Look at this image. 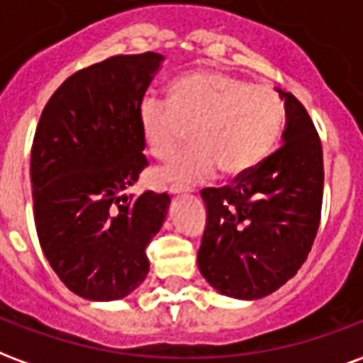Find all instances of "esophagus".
<instances>
[{"label": "esophagus", "mask_w": 363, "mask_h": 363, "mask_svg": "<svg viewBox=\"0 0 363 363\" xmlns=\"http://www.w3.org/2000/svg\"><path fill=\"white\" fill-rule=\"evenodd\" d=\"M170 193L172 195H185V193H187V189H184V187H178V185H172Z\"/></svg>", "instance_id": "34e87169"}]
</instances>
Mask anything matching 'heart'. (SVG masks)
I'll return each mask as SVG.
<instances>
[{
	"label": "heart",
	"instance_id": "obj_1",
	"mask_svg": "<svg viewBox=\"0 0 363 363\" xmlns=\"http://www.w3.org/2000/svg\"><path fill=\"white\" fill-rule=\"evenodd\" d=\"M284 104L269 86L220 71H193L170 84V102L145 98L139 106L143 139L152 156L168 158L191 129L193 147L156 168L162 184L189 187L216 168L240 178L271 155L284 127Z\"/></svg>",
	"mask_w": 363,
	"mask_h": 363
}]
</instances>
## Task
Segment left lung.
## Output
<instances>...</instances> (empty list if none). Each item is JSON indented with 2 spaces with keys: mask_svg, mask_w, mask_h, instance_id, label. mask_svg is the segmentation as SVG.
<instances>
[{
  "mask_svg": "<svg viewBox=\"0 0 363 363\" xmlns=\"http://www.w3.org/2000/svg\"><path fill=\"white\" fill-rule=\"evenodd\" d=\"M284 100L282 147L226 187H207L201 197L207 226L197 263L222 296L265 298L286 284L308 259L323 203V149L300 100Z\"/></svg>",
  "mask_w": 363,
  "mask_h": 363,
  "instance_id": "obj_1",
  "label": "left lung"
}]
</instances>
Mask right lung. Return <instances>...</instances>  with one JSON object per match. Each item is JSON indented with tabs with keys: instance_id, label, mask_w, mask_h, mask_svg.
I'll return each mask as SVG.
<instances>
[{
	"instance_id": "right-lung-1",
	"label": "right lung",
	"mask_w": 363,
	"mask_h": 363,
	"mask_svg": "<svg viewBox=\"0 0 363 363\" xmlns=\"http://www.w3.org/2000/svg\"><path fill=\"white\" fill-rule=\"evenodd\" d=\"M164 57L113 55L63 81L40 116L33 152L34 222L42 251L71 292L121 300L149 274L147 245L170 195L129 193L147 158L139 106Z\"/></svg>"
}]
</instances>
